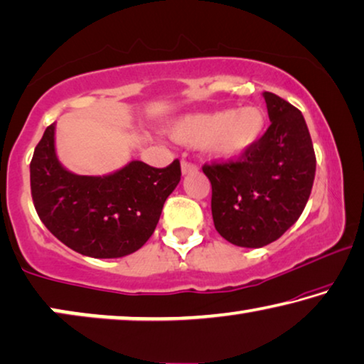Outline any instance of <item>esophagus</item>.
Returning <instances> with one entry per match:
<instances>
[{
	"mask_svg": "<svg viewBox=\"0 0 364 364\" xmlns=\"http://www.w3.org/2000/svg\"><path fill=\"white\" fill-rule=\"evenodd\" d=\"M181 167H182L183 176H187V173H195V172L198 171V167L195 166V164H192V162H188V161H182Z\"/></svg>",
	"mask_w": 364,
	"mask_h": 364,
	"instance_id": "esophagus-1",
	"label": "esophagus"
}]
</instances>
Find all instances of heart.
<instances>
[{"label":"heart","mask_w":364,"mask_h":364,"mask_svg":"<svg viewBox=\"0 0 364 364\" xmlns=\"http://www.w3.org/2000/svg\"><path fill=\"white\" fill-rule=\"evenodd\" d=\"M267 118L259 107L215 109L178 118L171 136L187 146H205L218 159H235L251 151L266 133Z\"/></svg>","instance_id":"obj_1"}]
</instances>
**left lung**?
<instances>
[{
    "instance_id": "1",
    "label": "left lung",
    "mask_w": 364,
    "mask_h": 364,
    "mask_svg": "<svg viewBox=\"0 0 364 364\" xmlns=\"http://www.w3.org/2000/svg\"><path fill=\"white\" fill-rule=\"evenodd\" d=\"M271 126L233 162L203 166L212 183V215L231 245L262 247L302 215L315 178V152L302 113L271 92L262 93Z\"/></svg>"
}]
</instances>
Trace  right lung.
Listing matches in <instances>:
<instances>
[{
    "label": "right lung",
    "mask_w": 364,
    "mask_h": 364,
    "mask_svg": "<svg viewBox=\"0 0 364 364\" xmlns=\"http://www.w3.org/2000/svg\"><path fill=\"white\" fill-rule=\"evenodd\" d=\"M178 182L177 159L164 169L131 161L107 176H77L57 159L55 123L31 161V193L42 223L70 250L100 259L138 251Z\"/></svg>",
    "instance_id": "obj_1"
}]
</instances>
